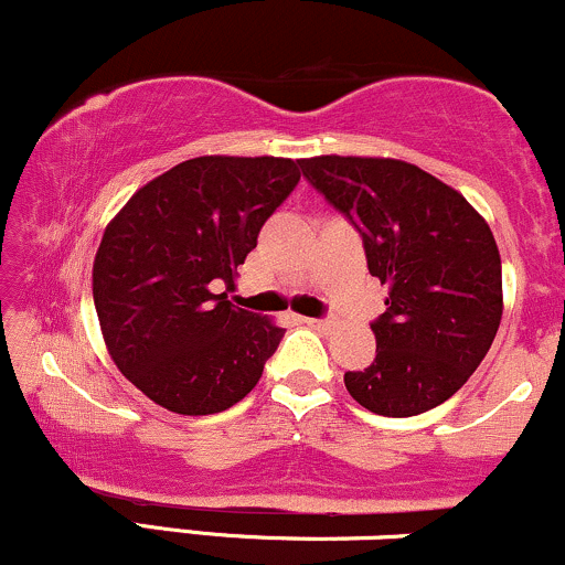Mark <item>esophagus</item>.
Returning a JSON list of instances; mask_svg holds the SVG:
<instances>
[{
    "label": "esophagus",
    "mask_w": 565,
    "mask_h": 565,
    "mask_svg": "<svg viewBox=\"0 0 565 565\" xmlns=\"http://www.w3.org/2000/svg\"><path fill=\"white\" fill-rule=\"evenodd\" d=\"M305 323L313 329H329L332 327V319H305Z\"/></svg>",
    "instance_id": "obj_1"
}]
</instances>
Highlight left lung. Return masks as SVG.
Wrapping results in <instances>:
<instances>
[{"mask_svg":"<svg viewBox=\"0 0 565 565\" xmlns=\"http://www.w3.org/2000/svg\"><path fill=\"white\" fill-rule=\"evenodd\" d=\"M300 170L364 238L369 274L391 284L372 321L377 355L345 372L348 393L382 417H414L451 398L494 342L502 260L486 220L419 167L316 157Z\"/></svg>","mask_w":565,"mask_h":565,"instance_id":"1","label":"left lung"}]
</instances>
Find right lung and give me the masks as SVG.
Segmentation results:
<instances>
[{"label":"right lung","mask_w":565,"mask_h":565,"mask_svg":"<svg viewBox=\"0 0 565 565\" xmlns=\"http://www.w3.org/2000/svg\"><path fill=\"white\" fill-rule=\"evenodd\" d=\"M300 161L199 157L142 185L103 233L93 297L108 353L153 404L201 417L244 398L284 329L220 287L300 183Z\"/></svg>","instance_id":"right-lung-1"}]
</instances>
